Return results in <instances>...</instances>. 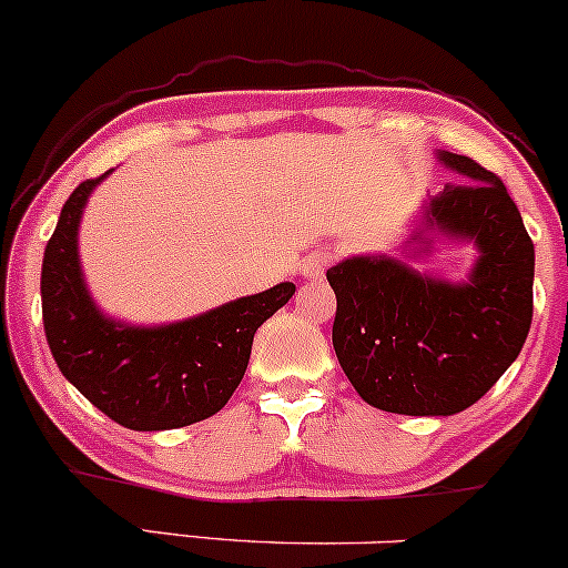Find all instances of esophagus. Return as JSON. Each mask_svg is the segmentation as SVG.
I'll return each mask as SVG.
<instances>
[{
  "label": "esophagus",
  "mask_w": 568,
  "mask_h": 568,
  "mask_svg": "<svg viewBox=\"0 0 568 568\" xmlns=\"http://www.w3.org/2000/svg\"><path fill=\"white\" fill-rule=\"evenodd\" d=\"M327 265H329L327 254H311L308 260H303L301 271H303L305 278H318L324 271H327Z\"/></svg>",
  "instance_id": "obj_1"
}]
</instances>
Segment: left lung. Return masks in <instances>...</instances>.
Wrapping results in <instances>:
<instances>
[{
    "instance_id": "left-lung-1",
    "label": "left lung",
    "mask_w": 568,
    "mask_h": 568,
    "mask_svg": "<svg viewBox=\"0 0 568 568\" xmlns=\"http://www.w3.org/2000/svg\"><path fill=\"white\" fill-rule=\"evenodd\" d=\"M458 174L426 195L403 256L473 243L467 280L448 283L388 254H354L327 271L333 346L367 405L403 416L467 410L518 359L534 314V244L507 187L473 158L435 152Z\"/></svg>"
}]
</instances>
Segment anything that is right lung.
Masks as SVG:
<instances>
[{
    "label": "right lung",
    "instance_id": "1",
    "mask_svg": "<svg viewBox=\"0 0 568 568\" xmlns=\"http://www.w3.org/2000/svg\"><path fill=\"white\" fill-rule=\"evenodd\" d=\"M82 182L63 203L44 246L42 322L63 378L133 432L180 429L214 416L244 378L254 333L295 295L282 282L169 324H131L99 308L80 263V222L106 176Z\"/></svg>",
    "mask_w": 568,
    "mask_h": 568
}]
</instances>
